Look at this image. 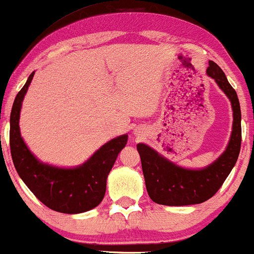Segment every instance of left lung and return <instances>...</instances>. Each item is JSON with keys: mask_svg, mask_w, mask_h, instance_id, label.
Here are the masks:
<instances>
[{"mask_svg": "<svg viewBox=\"0 0 254 254\" xmlns=\"http://www.w3.org/2000/svg\"><path fill=\"white\" fill-rule=\"evenodd\" d=\"M207 74L215 79L231 102L234 124L225 151L214 163L200 170L184 169L170 162L149 145H136L141 157L145 187L150 199L164 206H189L210 199L227 179L237 162L242 143L241 105L235 89L224 72L214 61H209Z\"/></svg>", "mask_w": 254, "mask_h": 254, "instance_id": "left-lung-1", "label": "left lung"}]
</instances>
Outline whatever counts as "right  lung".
Returning <instances> with one entry per match:
<instances>
[{"mask_svg": "<svg viewBox=\"0 0 254 254\" xmlns=\"http://www.w3.org/2000/svg\"><path fill=\"white\" fill-rule=\"evenodd\" d=\"M33 75L34 71L17 93L10 114V151L13 165L25 185L45 206L59 213H84L102 202L107 176L128 136L121 135L109 141L74 169L55 168L39 162L24 143L19 131L22 102Z\"/></svg>", "mask_w": 254, "mask_h": 254, "instance_id": "right-lung-1", "label": "right lung"}]
</instances>
